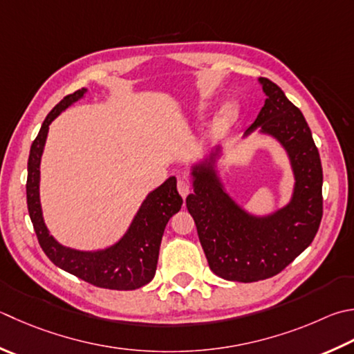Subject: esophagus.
<instances>
[{"instance_id": "esophagus-1", "label": "esophagus", "mask_w": 354, "mask_h": 354, "mask_svg": "<svg viewBox=\"0 0 354 354\" xmlns=\"http://www.w3.org/2000/svg\"><path fill=\"white\" fill-rule=\"evenodd\" d=\"M178 192H179V195L185 198L192 192V184L187 181V179H179V181H178Z\"/></svg>"}]
</instances>
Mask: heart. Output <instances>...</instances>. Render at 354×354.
<instances>
[{
    "instance_id": "heart-1",
    "label": "heart",
    "mask_w": 354,
    "mask_h": 354,
    "mask_svg": "<svg viewBox=\"0 0 354 354\" xmlns=\"http://www.w3.org/2000/svg\"><path fill=\"white\" fill-rule=\"evenodd\" d=\"M205 106H201L199 110H204ZM234 113H236V107H234V104H225L223 112H221V115H223L224 120H230V118L234 116Z\"/></svg>"
}]
</instances>
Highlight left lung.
<instances>
[{"label":"left lung","instance_id":"obj_1","mask_svg":"<svg viewBox=\"0 0 354 354\" xmlns=\"http://www.w3.org/2000/svg\"><path fill=\"white\" fill-rule=\"evenodd\" d=\"M258 82L267 100L242 138L266 135L286 151L293 175L288 203L261 214L242 207L227 192L219 145L190 164L193 193L185 199L210 270L236 282L282 272L311 244L322 219V165L306 118L274 82Z\"/></svg>","mask_w":354,"mask_h":354}]
</instances>
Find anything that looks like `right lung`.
<instances>
[{"instance_id": "1", "label": "right lung", "mask_w": 354, "mask_h": 354, "mask_svg": "<svg viewBox=\"0 0 354 354\" xmlns=\"http://www.w3.org/2000/svg\"><path fill=\"white\" fill-rule=\"evenodd\" d=\"M86 93L87 88L76 90L75 93L67 95L57 104L46 116L38 136L32 142L29 162H27V209L39 245L55 266L96 287L136 290L153 279L164 228L183 205L175 176L165 179L155 190L147 193L122 236L100 250H78L62 245L50 234L44 221L39 196V167L48 126L61 112L84 98Z\"/></svg>"}]
</instances>
